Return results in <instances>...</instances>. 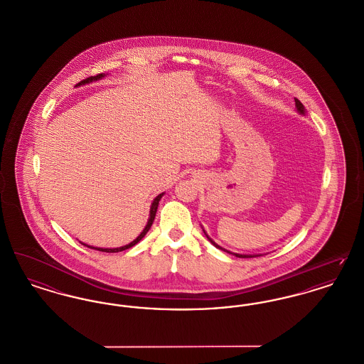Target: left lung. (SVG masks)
I'll list each match as a JSON object with an SVG mask.
<instances>
[{"label":"left lung","instance_id":"8db88e82","mask_svg":"<svg viewBox=\"0 0 364 364\" xmlns=\"http://www.w3.org/2000/svg\"><path fill=\"white\" fill-rule=\"evenodd\" d=\"M294 102H296V109H297V112H299V113H301V114H304V112H306V110H304V106H303V104H301L297 98H294ZM205 235H206V232H205ZM206 236H208V235H206ZM208 239L210 240V242H211V244H214L217 248H220V250H223V251H225V252H229V251H226L224 248H221L218 244H215V242H213L208 236ZM229 254H232V252H229ZM233 255H235V257H237V258H254V257H260V255H240V254H233Z\"/></svg>","mask_w":364,"mask_h":364}]
</instances>
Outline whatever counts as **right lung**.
Returning <instances> with one entry per match:
<instances>
[{
	"instance_id": "1",
	"label": "right lung",
	"mask_w": 364,
	"mask_h": 364,
	"mask_svg": "<svg viewBox=\"0 0 364 364\" xmlns=\"http://www.w3.org/2000/svg\"><path fill=\"white\" fill-rule=\"evenodd\" d=\"M105 75L102 73H98L97 76H90V77H87L85 80H82L80 83H77L76 86H80V85H86V83H90V82H94V80H100V79H102ZM162 195L164 193H159L158 196H156V199H154V202H153V205H151V208H150V218H149V223H147V225L146 228L143 229V232L139 235L138 237L134 240V242H129V244H127V245H124V247H119V248H98V247H91V245H87L85 242H82L83 245H86L88 248H94V250H97V251H102V252H119V251H124V250H128V248H131V247H134L135 244H138L143 237H144V235L149 232V229L151 228L153 225V221H154V218H156V208H158V203H159V200H161V198H162Z\"/></svg>"
}]
</instances>
